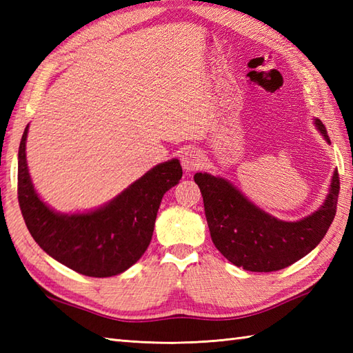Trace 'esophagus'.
Segmentation results:
<instances>
[{"mask_svg":"<svg viewBox=\"0 0 353 353\" xmlns=\"http://www.w3.org/2000/svg\"><path fill=\"white\" fill-rule=\"evenodd\" d=\"M181 163L186 171H194L203 165V153L196 147H186L181 154Z\"/></svg>","mask_w":353,"mask_h":353,"instance_id":"1","label":"esophagus"}]
</instances>
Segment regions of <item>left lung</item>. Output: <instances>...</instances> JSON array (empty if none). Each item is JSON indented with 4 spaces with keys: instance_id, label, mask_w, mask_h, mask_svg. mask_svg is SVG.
Returning a JSON list of instances; mask_svg holds the SVG:
<instances>
[{
    "instance_id": "8db88e82",
    "label": "left lung",
    "mask_w": 353,
    "mask_h": 353,
    "mask_svg": "<svg viewBox=\"0 0 353 353\" xmlns=\"http://www.w3.org/2000/svg\"><path fill=\"white\" fill-rule=\"evenodd\" d=\"M316 125L331 142L320 119ZM194 181L203 196L215 247L232 264L249 272H277L316 249L334 221L340 192L335 171L327 199L319 211L299 221H282L261 211L221 177L197 172Z\"/></svg>"
}]
</instances>
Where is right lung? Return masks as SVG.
<instances>
[{"instance_id": "add662e5", "label": "right lung", "mask_w": 353, "mask_h": 353, "mask_svg": "<svg viewBox=\"0 0 353 353\" xmlns=\"http://www.w3.org/2000/svg\"><path fill=\"white\" fill-rule=\"evenodd\" d=\"M18 153V201L27 229L51 258L80 274L109 277L125 272L152 241L163 194L182 179L177 159L156 165L100 209L88 214H57L37 197L30 181L26 139Z\"/></svg>"}]
</instances>
